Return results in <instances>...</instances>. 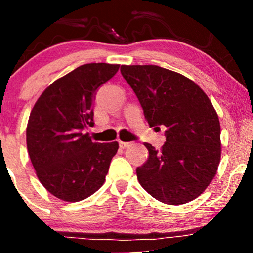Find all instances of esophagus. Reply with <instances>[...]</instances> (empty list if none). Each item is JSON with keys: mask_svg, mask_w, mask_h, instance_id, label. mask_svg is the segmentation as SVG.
<instances>
[{"mask_svg": "<svg viewBox=\"0 0 253 253\" xmlns=\"http://www.w3.org/2000/svg\"><path fill=\"white\" fill-rule=\"evenodd\" d=\"M119 145H120L121 149H126V147L130 146V143H127V141H119Z\"/></svg>", "mask_w": 253, "mask_h": 253, "instance_id": "34e87169", "label": "esophagus"}]
</instances>
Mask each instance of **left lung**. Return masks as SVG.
Listing matches in <instances>:
<instances>
[{
    "mask_svg": "<svg viewBox=\"0 0 253 253\" xmlns=\"http://www.w3.org/2000/svg\"><path fill=\"white\" fill-rule=\"evenodd\" d=\"M121 75L140 102L150 127L165 126L161 151L136 169L141 187L168 205L201 195L215 176L221 156L220 123L207 95L193 81L157 65H121Z\"/></svg>",
    "mask_w": 253,
    "mask_h": 253,
    "instance_id": "obj_1",
    "label": "left lung"
}]
</instances>
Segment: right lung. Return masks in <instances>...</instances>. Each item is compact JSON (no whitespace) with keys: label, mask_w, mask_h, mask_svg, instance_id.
Here are the masks:
<instances>
[{"label":"right lung","mask_w":253,"mask_h":253,"mask_svg":"<svg viewBox=\"0 0 253 253\" xmlns=\"http://www.w3.org/2000/svg\"><path fill=\"white\" fill-rule=\"evenodd\" d=\"M118 64L90 63L54 81L32 109L27 149L42 184L69 202L86 199L102 187L118 141L94 143L83 130L94 126L98 88L114 76Z\"/></svg>","instance_id":"right-lung-1"}]
</instances>
